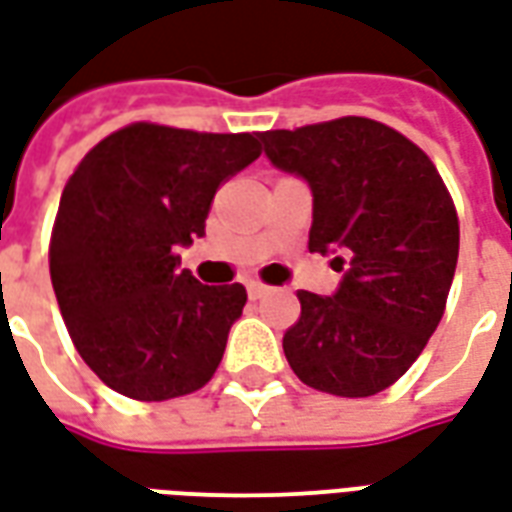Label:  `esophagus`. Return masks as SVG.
Listing matches in <instances>:
<instances>
[{
	"mask_svg": "<svg viewBox=\"0 0 512 512\" xmlns=\"http://www.w3.org/2000/svg\"><path fill=\"white\" fill-rule=\"evenodd\" d=\"M264 294H270V286H264L261 281L248 283V297H251V300H261Z\"/></svg>",
	"mask_w": 512,
	"mask_h": 512,
	"instance_id": "esophagus-1",
	"label": "esophagus"
}]
</instances>
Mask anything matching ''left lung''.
Instances as JSON below:
<instances>
[{"mask_svg":"<svg viewBox=\"0 0 512 512\" xmlns=\"http://www.w3.org/2000/svg\"><path fill=\"white\" fill-rule=\"evenodd\" d=\"M267 158L308 179L311 251L338 248L333 297L297 292L283 352L302 384L341 398L387 390L442 322L458 261V212L439 171L384 122L341 117L261 133Z\"/></svg>","mask_w":512,"mask_h":512,"instance_id":"obj_1","label":"left lung"}]
</instances>
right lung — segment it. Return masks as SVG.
Here are the masks:
<instances>
[{
    "instance_id": "right-lung-1",
    "label": "right lung",
    "mask_w": 512,
    "mask_h": 512,
    "mask_svg": "<svg viewBox=\"0 0 512 512\" xmlns=\"http://www.w3.org/2000/svg\"><path fill=\"white\" fill-rule=\"evenodd\" d=\"M259 155V133L133 122L67 179L48 242L51 283L81 360L119 395L169 401L218 371L248 292L179 270L177 245L204 234L215 190Z\"/></svg>"
}]
</instances>
